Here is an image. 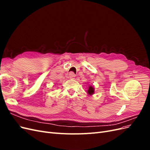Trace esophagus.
Wrapping results in <instances>:
<instances>
[{"label":"esophagus","instance_id":"34e87169","mask_svg":"<svg viewBox=\"0 0 150 150\" xmlns=\"http://www.w3.org/2000/svg\"><path fill=\"white\" fill-rule=\"evenodd\" d=\"M75 77H76V75L74 74V72H70V73H69V78L71 79H73V78H75Z\"/></svg>","mask_w":150,"mask_h":150}]
</instances>
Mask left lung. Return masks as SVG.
I'll return each mask as SVG.
<instances>
[{"instance_id":"obj_1","label":"left lung","mask_w":150,"mask_h":150,"mask_svg":"<svg viewBox=\"0 0 150 150\" xmlns=\"http://www.w3.org/2000/svg\"><path fill=\"white\" fill-rule=\"evenodd\" d=\"M94 89L93 87H92V86H89V89L88 90V93L89 94V95H92L94 94Z\"/></svg>"}]
</instances>
